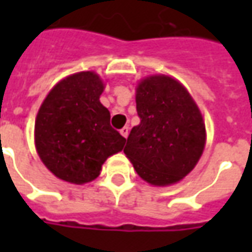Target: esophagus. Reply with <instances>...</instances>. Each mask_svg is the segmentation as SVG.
<instances>
[{
  "label": "esophagus",
  "instance_id": "esophagus-1",
  "mask_svg": "<svg viewBox=\"0 0 252 252\" xmlns=\"http://www.w3.org/2000/svg\"><path fill=\"white\" fill-rule=\"evenodd\" d=\"M120 133L126 139V137H128V133H129V128H128V126H124V128H121Z\"/></svg>",
  "mask_w": 252,
  "mask_h": 252
}]
</instances>
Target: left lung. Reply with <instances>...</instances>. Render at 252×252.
I'll return each mask as SVG.
<instances>
[{
  "label": "left lung",
  "instance_id": "obj_1",
  "mask_svg": "<svg viewBox=\"0 0 252 252\" xmlns=\"http://www.w3.org/2000/svg\"><path fill=\"white\" fill-rule=\"evenodd\" d=\"M136 110L140 124L126 139V158L151 185L180 182L205 147V124L194 99L174 78L150 75L137 85Z\"/></svg>",
  "mask_w": 252,
  "mask_h": 252
}]
</instances>
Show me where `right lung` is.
<instances>
[{
  "instance_id": "1",
  "label": "right lung",
  "mask_w": 252,
  "mask_h": 252,
  "mask_svg": "<svg viewBox=\"0 0 252 252\" xmlns=\"http://www.w3.org/2000/svg\"><path fill=\"white\" fill-rule=\"evenodd\" d=\"M104 88L95 72L72 74L52 88L37 112L36 151L59 180L75 185L95 180L105 160L126 144L99 102Z\"/></svg>"
}]
</instances>
